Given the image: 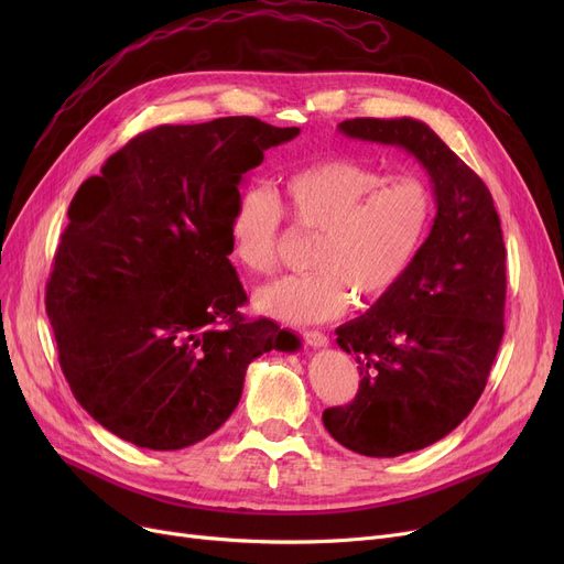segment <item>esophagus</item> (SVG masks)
Returning <instances> with one entry per match:
<instances>
[{"mask_svg": "<svg viewBox=\"0 0 564 564\" xmlns=\"http://www.w3.org/2000/svg\"><path fill=\"white\" fill-rule=\"evenodd\" d=\"M302 336H304L306 345H311V347H315V349H319V347H327V345H329V338L324 336L322 332H304Z\"/></svg>", "mask_w": 564, "mask_h": 564, "instance_id": "esophagus-1", "label": "esophagus"}]
</instances>
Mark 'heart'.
Returning a JSON list of instances; mask_svg holds the SVG:
<instances>
[{"label":"heart","instance_id":"obj_1","mask_svg":"<svg viewBox=\"0 0 564 564\" xmlns=\"http://www.w3.org/2000/svg\"><path fill=\"white\" fill-rule=\"evenodd\" d=\"M285 207L294 226L317 232L308 264L256 290L260 313L288 324L338 317L357 294L375 304L402 283L434 221V192L419 173L387 175L375 164L332 158L288 175ZM283 205L264 185L240 192L228 219V251L251 274L279 262Z\"/></svg>","mask_w":564,"mask_h":564}]
</instances>
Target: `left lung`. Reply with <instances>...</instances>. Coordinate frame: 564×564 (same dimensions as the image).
<instances>
[{
	"mask_svg": "<svg viewBox=\"0 0 564 564\" xmlns=\"http://www.w3.org/2000/svg\"><path fill=\"white\" fill-rule=\"evenodd\" d=\"M345 137L404 148L427 171L436 217L402 283L336 329L359 364V393L324 409L340 446L398 457L451 434L476 406L502 340L506 245L494 198L416 118H351Z\"/></svg>",
	"mask_w": 564,
	"mask_h": 564,
	"instance_id": "1",
	"label": "left lung"
}]
</instances>
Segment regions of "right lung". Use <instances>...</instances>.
I'll return each instance as SVG.
<instances>
[{"label":"right lung","mask_w":564,"mask_h":564,"mask_svg":"<svg viewBox=\"0 0 564 564\" xmlns=\"http://www.w3.org/2000/svg\"><path fill=\"white\" fill-rule=\"evenodd\" d=\"M297 134L253 116L160 126L77 189L45 311L75 400L111 434L187 448L226 423L253 359L300 347L237 313L247 292L228 260L245 173Z\"/></svg>","instance_id":"right-lung-1"}]
</instances>
